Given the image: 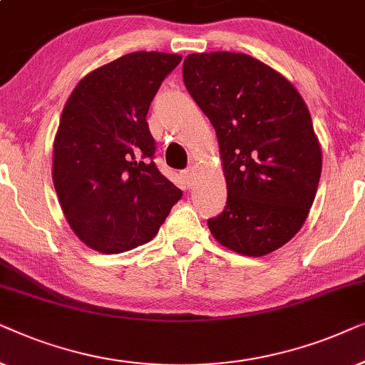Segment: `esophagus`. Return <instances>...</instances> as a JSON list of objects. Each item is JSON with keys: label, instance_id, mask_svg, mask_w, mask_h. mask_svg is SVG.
Segmentation results:
<instances>
[{"label": "esophagus", "instance_id": "esophagus-1", "mask_svg": "<svg viewBox=\"0 0 365 365\" xmlns=\"http://www.w3.org/2000/svg\"><path fill=\"white\" fill-rule=\"evenodd\" d=\"M183 180H185L187 187H192L193 183H195V170L192 168H187L185 172H183Z\"/></svg>", "mask_w": 365, "mask_h": 365}]
</instances>
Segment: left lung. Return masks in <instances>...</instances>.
I'll return each mask as SVG.
<instances>
[{"instance_id":"1","label":"left lung","mask_w":365,"mask_h":365,"mask_svg":"<svg viewBox=\"0 0 365 365\" xmlns=\"http://www.w3.org/2000/svg\"><path fill=\"white\" fill-rule=\"evenodd\" d=\"M183 81L215 128L227 182V205L208 220L213 239L247 257L280 249L302 228L322 172L304 98L244 53L188 55Z\"/></svg>"}]
</instances>
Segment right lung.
I'll list each match as a JSON object with an SVG mask.
<instances>
[{
  "label": "right lung",
  "mask_w": 365,
  "mask_h": 365,
  "mask_svg": "<svg viewBox=\"0 0 365 365\" xmlns=\"http://www.w3.org/2000/svg\"><path fill=\"white\" fill-rule=\"evenodd\" d=\"M180 55L135 51L90 71L63 108L53 183L71 230L100 254L147 244L182 198L155 167L147 113Z\"/></svg>",
  "instance_id": "right-lung-1"
}]
</instances>
